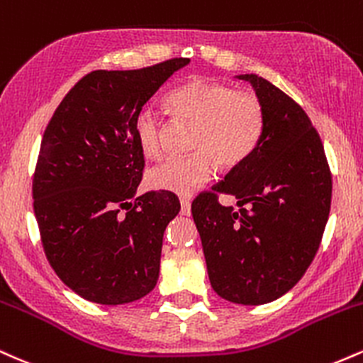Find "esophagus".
Listing matches in <instances>:
<instances>
[{"mask_svg": "<svg viewBox=\"0 0 363 363\" xmlns=\"http://www.w3.org/2000/svg\"><path fill=\"white\" fill-rule=\"evenodd\" d=\"M181 213L182 215L191 213V201L187 198H181Z\"/></svg>", "mask_w": 363, "mask_h": 363, "instance_id": "1", "label": "esophagus"}]
</instances>
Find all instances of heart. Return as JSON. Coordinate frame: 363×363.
Here are the masks:
<instances>
[{
  "instance_id": "1",
  "label": "heart",
  "mask_w": 363,
  "mask_h": 363,
  "mask_svg": "<svg viewBox=\"0 0 363 363\" xmlns=\"http://www.w3.org/2000/svg\"><path fill=\"white\" fill-rule=\"evenodd\" d=\"M167 106L177 119L193 124L189 148L193 155L174 157L148 172V184L179 196L205 186L213 162L222 170L242 165L257 148L266 116L261 99L252 91L227 83L191 80L167 95ZM164 119L153 107L136 114L135 135L145 157L164 155Z\"/></svg>"
}]
</instances>
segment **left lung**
Instances as JSON below:
<instances>
[{"label":"left lung","instance_id":"8db88e82","mask_svg":"<svg viewBox=\"0 0 363 363\" xmlns=\"http://www.w3.org/2000/svg\"><path fill=\"white\" fill-rule=\"evenodd\" d=\"M252 83L266 124L254 153L191 211L201 237L208 277L225 301L259 306L281 297L314 259L331 208L333 179L323 141L294 99L256 74ZM232 194L239 212L223 207Z\"/></svg>","mask_w":363,"mask_h":363}]
</instances>
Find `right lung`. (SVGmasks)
<instances>
[{"label": "right lung", "instance_id": "1", "mask_svg": "<svg viewBox=\"0 0 363 363\" xmlns=\"http://www.w3.org/2000/svg\"><path fill=\"white\" fill-rule=\"evenodd\" d=\"M187 62L85 74L45 128L32 181L40 242L62 283L86 301L119 306L157 285L165 227L181 203L169 191L135 198L145 169L135 119Z\"/></svg>", "mask_w": 363, "mask_h": 363}]
</instances>
